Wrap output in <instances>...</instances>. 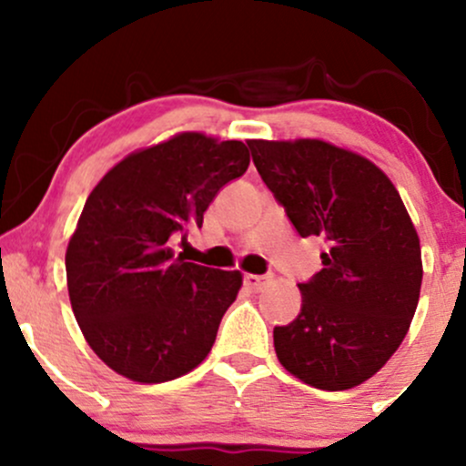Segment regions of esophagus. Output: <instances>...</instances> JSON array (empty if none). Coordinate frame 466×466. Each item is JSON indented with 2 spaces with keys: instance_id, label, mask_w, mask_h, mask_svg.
I'll return each mask as SVG.
<instances>
[{
  "instance_id": "1",
  "label": "esophagus",
  "mask_w": 466,
  "mask_h": 466,
  "mask_svg": "<svg viewBox=\"0 0 466 466\" xmlns=\"http://www.w3.org/2000/svg\"><path fill=\"white\" fill-rule=\"evenodd\" d=\"M269 276H258V274H245V287L251 289V291H263V289L269 285Z\"/></svg>"
}]
</instances>
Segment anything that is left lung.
<instances>
[{"mask_svg": "<svg viewBox=\"0 0 466 466\" xmlns=\"http://www.w3.org/2000/svg\"><path fill=\"white\" fill-rule=\"evenodd\" d=\"M256 170L300 237H322V269L300 315L274 329L278 361L319 390H350L386 366L420 296L414 223L379 166L324 140H249Z\"/></svg>", "mask_w": 466, "mask_h": 466, "instance_id": "left-lung-1", "label": "left lung"}]
</instances>
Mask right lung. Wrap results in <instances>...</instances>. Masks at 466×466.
<instances>
[{
	"label": "right lung",
	"mask_w": 466,
	"mask_h": 466,
	"mask_svg": "<svg viewBox=\"0 0 466 466\" xmlns=\"http://www.w3.org/2000/svg\"><path fill=\"white\" fill-rule=\"evenodd\" d=\"M249 166L243 142L184 131L120 159L85 201L67 243L74 318L96 355L137 383L195 370L237 300L240 271L175 258L173 240Z\"/></svg>",
	"instance_id": "right-lung-1"
}]
</instances>
